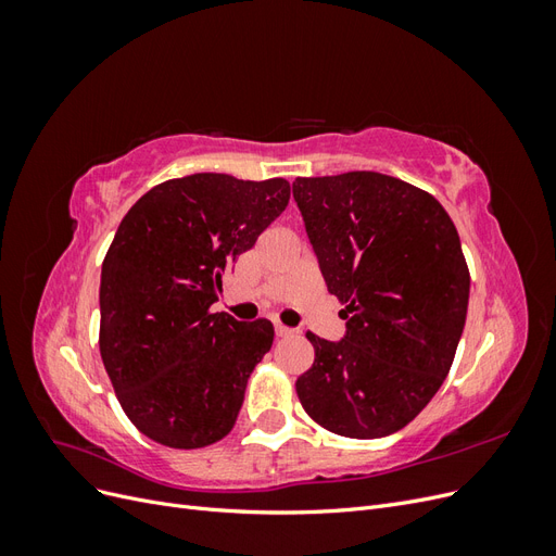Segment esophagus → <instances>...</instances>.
Here are the masks:
<instances>
[{
    "label": "esophagus",
    "mask_w": 556,
    "mask_h": 556,
    "mask_svg": "<svg viewBox=\"0 0 556 556\" xmlns=\"http://www.w3.org/2000/svg\"><path fill=\"white\" fill-rule=\"evenodd\" d=\"M294 333V329H290V327H285V325H276V336H292Z\"/></svg>",
    "instance_id": "34e87169"
}]
</instances>
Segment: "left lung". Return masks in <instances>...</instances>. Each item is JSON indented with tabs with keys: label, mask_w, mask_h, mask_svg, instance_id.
I'll return each instance as SVG.
<instances>
[{
	"label": "left lung",
	"mask_w": 556,
	"mask_h": 556,
	"mask_svg": "<svg viewBox=\"0 0 556 556\" xmlns=\"http://www.w3.org/2000/svg\"><path fill=\"white\" fill-rule=\"evenodd\" d=\"M292 192L348 319L339 343L306 333L299 401L331 433L382 439L427 406L457 352L470 288L457 227L429 192L376 172L296 178Z\"/></svg>",
	"instance_id": "left-lung-1"
}]
</instances>
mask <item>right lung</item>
Returning <instances> with one entry per match:
<instances>
[{
	"mask_svg": "<svg viewBox=\"0 0 556 556\" xmlns=\"http://www.w3.org/2000/svg\"><path fill=\"white\" fill-rule=\"evenodd\" d=\"M290 201L285 178L192 174L148 190L102 264L99 352L117 401L150 441L206 447L233 429L274 325L211 313L223 278Z\"/></svg>",
	"mask_w": 556,
	"mask_h": 556,
	"instance_id": "obj_1",
	"label": "right lung"
}]
</instances>
